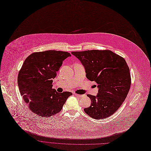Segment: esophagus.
I'll use <instances>...</instances> for the list:
<instances>
[{"instance_id": "34e87169", "label": "esophagus", "mask_w": 151, "mask_h": 151, "mask_svg": "<svg viewBox=\"0 0 151 151\" xmlns=\"http://www.w3.org/2000/svg\"><path fill=\"white\" fill-rule=\"evenodd\" d=\"M74 94L76 96H78L79 98H82L84 96V95H81V94H76V93H74Z\"/></svg>"}]
</instances>
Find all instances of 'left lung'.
<instances>
[{
	"label": "left lung",
	"instance_id": "8db88e82",
	"mask_svg": "<svg viewBox=\"0 0 151 151\" xmlns=\"http://www.w3.org/2000/svg\"><path fill=\"white\" fill-rule=\"evenodd\" d=\"M71 53L84 66L87 78L98 84L97 95H87L91 105L84 109L86 113L98 120L113 115L125 101L130 88L129 68L125 59L106 50Z\"/></svg>",
	"mask_w": 151,
	"mask_h": 151
}]
</instances>
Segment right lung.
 Here are the masks:
<instances>
[{"label": "right lung", "instance_id": "obj_1", "mask_svg": "<svg viewBox=\"0 0 151 151\" xmlns=\"http://www.w3.org/2000/svg\"><path fill=\"white\" fill-rule=\"evenodd\" d=\"M68 52L46 50L34 52L24 60L18 75V86L29 108L43 117L59 113L71 92L58 93L52 88V79L57 76Z\"/></svg>", "mask_w": 151, "mask_h": 151}]
</instances>
